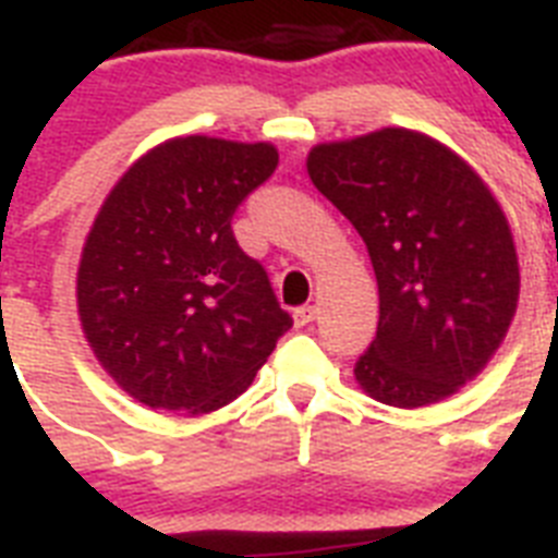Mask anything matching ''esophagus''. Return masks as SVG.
Returning a JSON list of instances; mask_svg holds the SVG:
<instances>
[{"label":"esophagus","mask_w":558,"mask_h":558,"mask_svg":"<svg viewBox=\"0 0 558 558\" xmlns=\"http://www.w3.org/2000/svg\"><path fill=\"white\" fill-rule=\"evenodd\" d=\"M314 317H317V306H300L294 308V326L303 328L308 326V323H314Z\"/></svg>","instance_id":"esophagus-1"}]
</instances>
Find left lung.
Returning a JSON list of instances; mask_svg holds the SVG:
<instances>
[{"mask_svg": "<svg viewBox=\"0 0 558 558\" xmlns=\"http://www.w3.org/2000/svg\"><path fill=\"white\" fill-rule=\"evenodd\" d=\"M306 168L356 227L379 283L376 339L353 367L362 390L404 410L458 393L520 300L511 227L486 182L410 129L314 145Z\"/></svg>", "mask_w": 558, "mask_h": 558, "instance_id": "1", "label": "left lung"}]
</instances>
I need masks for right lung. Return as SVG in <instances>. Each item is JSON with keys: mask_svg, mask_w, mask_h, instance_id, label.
Returning <instances> with one entry per match:
<instances>
[{"mask_svg": "<svg viewBox=\"0 0 558 558\" xmlns=\"http://www.w3.org/2000/svg\"><path fill=\"white\" fill-rule=\"evenodd\" d=\"M278 168L269 143L177 137L111 187L77 266V314L140 404L213 413L239 399L292 328L232 216Z\"/></svg>", "mask_w": 558, "mask_h": 558, "instance_id": "add662e5", "label": "right lung"}]
</instances>
